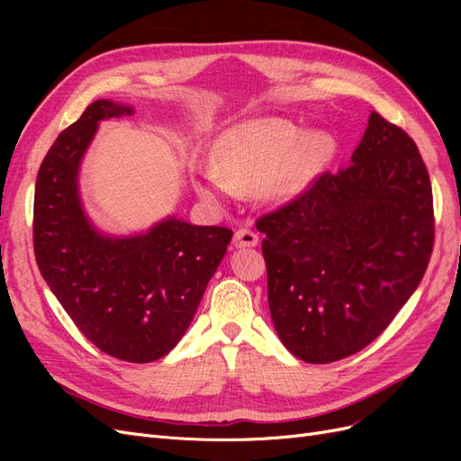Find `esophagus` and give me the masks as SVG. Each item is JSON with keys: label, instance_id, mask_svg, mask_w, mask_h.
Listing matches in <instances>:
<instances>
[{"label": "esophagus", "instance_id": "34e87169", "mask_svg": "<svg viewBox=\"0 0 461 461\" xmlns=\"http://www.w3.org/2000/svg\"><path fill=\"white\" fill-rule=\"evenodd\" d=\"M234 246L236 248H249V246H258V242H259V236L254 232V230H249V229H239L234 232Z\"/></svg>", "mask_w": 461, "mask_h": 461}]
</instances>
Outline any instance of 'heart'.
Segmentation results:
<instances>
[{
	"mask_svg": "<svg viewBox=\"0 0 461 461\" xmlns=\"http://www.w3.org/2000/svg\"><path fill=\"white\" fill-rule=\"evenodd\" d=\"M329 151V136L312 134L302 140V131L290 121H246L217 136L213 163L200 165L192 183L209 202L254 188L259 200L281 203L310 183Z\"/></svg>",
	"mask_w": 461,
	"mask_h": 461,
	"instance_id": "obj_1",
	"label": "heart"
}]
</instances>
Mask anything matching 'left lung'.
Returning a JSON list of instances; mask_svg holds the SVG:
<instances>
[{
    "label": "left lung",
    "mask_w": 461,
    "mask_h": 461,
    "mask_svg": "<svg viewBox=\"0 0 461 461\" xmlns=\"http://www.w3.org/2000/svg\"><path fill=\"white\" fill-rule=\"evenodd\" d=\"M256 227L276 334L296 357L330 364L379 337L421 283L435 244L427 167L410 134L373 111L350 165Z\"/></svg>",
    "instance_id": "8db88e82"
}]
</instances>
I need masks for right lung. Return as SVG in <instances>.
Returning a JSON list of instances; mask_svg holds the SVG:
<instances>
[{
	"mask_svg": "<svg viewBox=\"0 0 461 461\" xmlns=\"http://www.w3.org/2000/svg\"><path fill=\"white\" fill-rule=\"evenodd\" d=\"M132 113L90 104L53 142L34 192V256L44 281L85 337L131 364L169 354L183 339L232 230L167 219L146 234L109 239L82 212L78 165L97 122Z\"/></svg>",
	"mask_w": 461,
	"mask_h": 461,
	"instance_id": "1",
	"label": "right lung"
}]
</instances>
